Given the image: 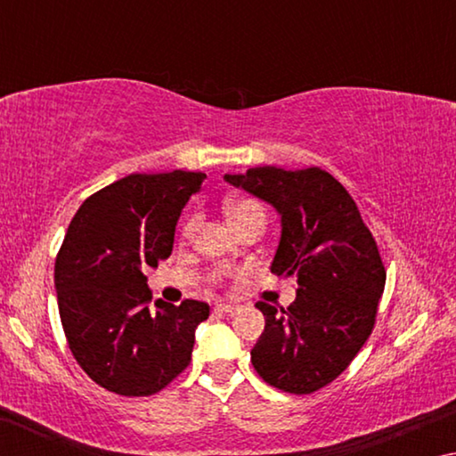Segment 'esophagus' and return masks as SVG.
<instances>
[{
	"instance_id": "obj_1",
	"label": "esophagus",
	"mask_w": 456,
	"mask_h": 456,
	"mask_svg": "<svg viewBox=\"0 0 456 456\" xmlns=\"http://www.w3.org/2000/svg\"><path fill=\"white\" fill-rule=\"evenodd\" d=\"M215 312H219V314H235V312H239V305L217 302V304H215Z\"/></svg>"
}]
</instances>
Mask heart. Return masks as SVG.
<instances>
[{"instance_id": "b5f03b06", "label": "heart", "mask_w": 456, "mask_h": 456, "mask_svg": "<svg viewBox=\"0 0 456 456\" xmlns=\"http://www.w3.org/2000/svg\"><path fill=\"white\" fill-rule=\"evenodd\" d=\"M223 211H225V217L235 231L243 229L245 225H249V223H265L264 205L257 203V200H253V199L227 200V203L223 205ZM197 225H199L197 215H192V217L184 221L183 231H181L183 239H191L192 235H195Z\"/></svg>"}]
</instances>
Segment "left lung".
<instances>
[{
  "mask_svg": "<svg viewBox=\"0 0 456 456\" xmlns=\"http://www.w3.org/2000/svg\"><path fill=\"white\" fill-rule=\"evenodd\" d=\"M235 187L272 203L281 239L272 273L296 275L288 310L257 302L265 330L251 362L267 384L312 395L350 366L376 323L386 269L356 200L320 167H256L225 175Z\"/></svg>",
  "mask_w": 456,
  "mask_h": 456,
  "instance_id": "obj_1",
  "label": "left lung"
}]
</instances>
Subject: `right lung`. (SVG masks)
<instances>
[{
    "label": "right lung",
    "mask_w": 456,
    "mask_h": 456,
    "mask_svg": "<svg viewBox=\"0 0 456 456\" xmlns=\"http://www.w3.org/2000/svg\"><path fill=\"white\" fill-rule=\"evenodd\" d=\"M205 173L128 175L80 205L56 257L61 328L72 356L98 386L151 396L189 366L209 305L154 304L144 272L173 251L183 207Z\"/></svg>",
    "instance_id": "add662e5"
}]
</instances>
